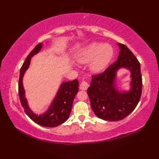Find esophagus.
Instances as JSON below:
<instances>
[{
	"mask_svg": "<svg viewBox=\"0 0 159 159\" xmlns=\"http://www.w3.org/2000/svg\"><path fill=\"white\" fill-rule=\"evenodd\" d=\"M89 85L86 81H83L80 85V89L81 90H87L88 88Z\"/></svg>",
	"mask_w": 159,
	"mask_h": 159,
	"instance_id": "obj_1",
	"label": "esophagus"
}]
</instances>
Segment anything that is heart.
Wrapping results in <instances>:
<instances>
[{
	"instance_id": "b5f03b06",
	"label": "heart",
	"mask_w": 159,
	"mask_h": 159,
	"mask_svg": "<svg viewBox=\"0 0 159 159\" xmlns=\"http://www.w3.org/2000/svg\"><path fill=\"white\" fill-rule=\"evenodd\" d=\"M113 57V49L108 43L92 42L85 47L76 56L80 63H89V68L93 73L99 74L109 66Z\"/></svg>"
}]
</instances>
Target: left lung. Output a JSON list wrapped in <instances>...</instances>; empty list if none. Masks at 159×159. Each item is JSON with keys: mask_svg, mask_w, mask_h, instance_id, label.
<instances>
[{"mask_svg": "<svg viewBox=\"0 0 159 159\" xmlns=\"http://www.w3.org/2000/svg\"><path fill=\"white\" fill-rule=\"evenodd\" d=\"M117 45V60L103 73L93 76L87 91L94 113L106 121H119L128 116L135 109L141 96L142 78L139 61L127 46L119 43ZM120 69L131 72L128 90L119 89L116 74Z\"/></svg>", "mask_w": 159, "mask_h": 159, "instance_id": "1", "label": "left lung"}]
</instances>
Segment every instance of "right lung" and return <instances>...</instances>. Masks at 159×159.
<instances>
[{
    "label": "right lung",
    "mask_w": 159,
    "mask_h": 159,
    "mask_svg": "<svg viewBox=\"0 0 159 159\" xmlns=\"http://www.w3.org/2000/svg\"><path fill=\"white\" fill-rule=\"evenodd\" d=\"M42 47L43 43L37 45L26 57L20 69L18 83L19 96L26 114L34 122L43 127H55L64 123L68 119L73 101L79 91V81L76 79L72 81L63 82L47 110L39 115L33 112L29 107L28 100L26 98L23 78L26 70L29 68L31 58L40 52Z\"/></svg>",
    "instance_id": "obj_1"
}]
</instances>
